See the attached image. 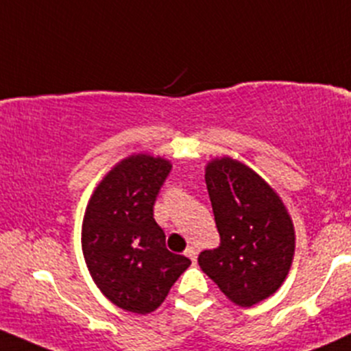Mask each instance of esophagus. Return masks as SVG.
Masks as SVG:
<instances>
[{"label":"esophagus","mask_w":351,"mask_h":351,"mask_svg":"<svg viewBox=\"0 0 351 351\" xmlns=\"http://www.w3.org/2000/svg\"><path fill=\"white\" fill-rule=\"evenodd\" d=\"M185 254H186V257H190V259L193 261V263H195V261H197V256H198V250H197V247H188Z\"/></svg>","instance_id":"1"}]
</instances>
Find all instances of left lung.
Masks as SVG:
<instances>
[{
  "label": "left lung",
  "instance_id": "1",
  "mask_svg": "<svg viewBox=\"0 0 351 351\" xmlns=\"http://www.w3.org/2000/svg\"><path fill=\"white\" fill-rule=\"evenodd\" d=\"M205 182L220 247L200 252L198 264L228 300L252 306L274 294L289 272L291 217L278 193L232 158L208 163Z\"/></svg>",
  "mask_w": 351,
  "mask_h": 351
}]
</instances>
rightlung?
Masks as SVG:
<instances>
[{
  "label": "right lung",
  "mask_w": 351,
  "mask_h": 351,
  "mask_svg": "<svg viewBox=\"0 0 351 351\" xmlns=\"http://www.w3.org/2000/svg\"><path fill=\"white\" fill-rule=\"evenodd\" d=\"M171 165L136 154L110 169L88 202L82 250L92 279L126 311H154L191 261L166 249L153 206Z\"/></svg>",
  "instance_id": "add662e5"
}]
</instances>
